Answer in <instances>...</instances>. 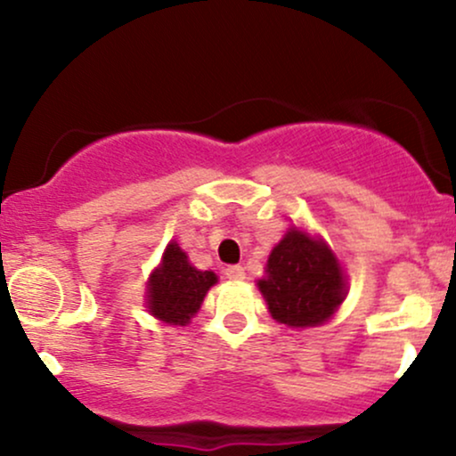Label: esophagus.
Returning <instances> with one entry per match:
<instances>
[{"label":"esophagus","mask_w":456,"mask_h":456,"mask_svg":"<svg viewBox=\"0 0 456 456\" xmlns=\"http://www.w3.org/2000/svg\"><path fill=\"white\" fill-rule=\"evenodd\" d=\"M224 274H227L229 281H244L246 279V272L242 265H227Z\"/></svg>","instance_id":"1"}]
</instances>
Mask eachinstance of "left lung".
Instances as JSON below:
<instances>
[{
  "label": "left lung",
  "mask_w": 456,
  "mask_h": 456,
  "mask_svg": "<svg viewBox=\"0 0 456 456\" xmlns=\"http://www.w3.org/2000/svg\"><path fill=\"white\" fill-rule=\"evenodd\" d=\"M257 285L272 317L285 326H317L345 297V276L326 244L291 229L274 246Z\"/></svg>",
  "instance_id": "8db88e82"
}]
</instances>
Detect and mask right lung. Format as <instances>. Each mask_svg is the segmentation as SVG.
<instances>
[{"instance_id":"1","label":"right lung","mask_w":456,"mask_h":456,"mask_svg":"<svg viewBox=\"0 0 456 456\" xmlns=\"http://www.w3.org/2000/svg\"><path fill=\"white\" fill-rule=\"evenodd\" d=\"M214 282H216L214 272L192 268L184 250L171 242L162 255L160 268L150 279V313L174 326H186Z\"/></svg>"}]
</instances>
